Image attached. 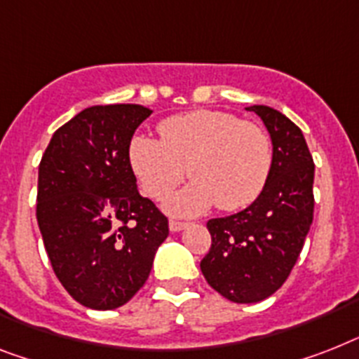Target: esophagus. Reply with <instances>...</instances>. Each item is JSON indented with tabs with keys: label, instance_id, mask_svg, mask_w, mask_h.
Listing matches in <instances>:
<instances>
[{
	"label": "esophagus",
	"instance_id": "34e87169",
	"mask_svg": "<svg viewBox=\"0 0 359 359\" xmlns=\"http://www.w3.org/2000/svg\"><path fill=\"white\" fill-rule=\"evenodd\" d=\"M187 226H189L187 222H177V220H170V222H168V227H170V231H172V233H177V231H183Z\"/></svg>",
	"mask_w": 359,
	"mask_h": 359
}]
</instances>
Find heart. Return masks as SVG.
<instances>
[{"label": "heart", "mask_w": 359, "mask_h": 359, "mask_svg": "<svg viewBox=\"0 0 359 359\" xmlns=\"http://www.w3.org/2000/svg\"><path fill=\"white\" fill-rule=\"evenodd\" d=\"M159 135H135L128 144V163L152 200L167 198L187 172L194 177L167 201L174 215H200L212 205L240 211L268 185L273 144L259 124L227 111L198 109L161 121Z\"/></svg>", "instance_id": "obj_1"}]
</instances>
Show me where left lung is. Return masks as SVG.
Listing matches in <instances>:
<instances>
[{"instance_id": "1", "label": "left lung", "mask_w": 359, "mask_h": 359, "mask_svg": "<svg viewBox=\"0 0 359 359\" xmlns=\"http://www.w3.org/2000/svg\"><path fill=\"white\" fill-rule=\"evenodd\" d=\"M273 143L268 185L248 209L207 222L211 250L200 268L233 303H259L286 283L313 220V159L297 124L269 106H250Z\"/></svg>"}]
</instances>
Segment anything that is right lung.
I'll use <instances>...</instances> for the list:
<instances>
[{
	"label": "right lung",
	"instance_id": "1",
	"mask_svg": "<svg viewBox=\"0 0 359 359\" xmlns=\"http://www.w3.org/2000/svg\"><path fill=\"white\" fill-rule=\"evenodd\" d=\"M150 114L139 104L82 109L53 133L38 167L36 218L53 271L93 310L128 303L168 236L167 216L139 194L128 163Z\"/></svg>",
	"mask_w": 359,
	"mask_h": 359
}]
</instances>
